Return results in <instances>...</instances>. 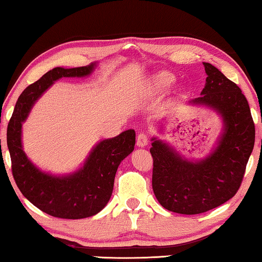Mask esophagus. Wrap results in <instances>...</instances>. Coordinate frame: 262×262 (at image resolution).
<instances>
[{"label":"esophagus","instance_id":"1","mask_svg":"<svg viewBox=\"0 0 262 262\" xmlns=\"http://www.w3.org/2000/svg\"><path fill=\"white\" fill-rule=\"evenodd\" d=\"M148 136L144 134V133H140L139 135L136 137V144L137 147H145L148 144Z\"/></svg>","mask_w":262,"mask_h":262}]
</instances>
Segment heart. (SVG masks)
<instances>
[{"instance_id":"1","label":"heart","mask_w":262,"mask_h":262,"mask_svg":"<svg viewBox=\"0 0 262 262\" xmlns=\"http://www.w3.org/2000/svg\"><path fill=\"white\" fill-rule=\"evenodd\" d=\"M174 81L176 78L173 75L168 73H161L155 77V84H156L158 88H170L172 84L174 83Z\"/></svg>"}]
</instances>
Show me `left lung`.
<instances>
[{
  "instance_id": "8db88e82",
  "label": "left lung",
  "mask_w": 262,
  "mask_h": 262,
  "mask_svg": "<svg viewBox=\"0 0 262 262\" xmlns=\"http://www.w3.org/2000/svg\"><path fill=\"white\" fill-rule=\"evenodd\" d=\"M207 74L201 96L189 101L215 110L223 120L217 147L201 161L183 158L165 142L154 137L152 189L165 209L196 215L223 205L241 187L255 141L247 99L236 83L203 62Z\"/></svg>"
}]
</instances>
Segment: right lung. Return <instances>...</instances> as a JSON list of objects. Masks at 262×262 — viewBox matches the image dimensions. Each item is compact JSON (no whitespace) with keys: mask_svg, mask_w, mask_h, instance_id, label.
Listing matches in <instances>:
<instances>
[{"mask_svg":"<svg viewBox=\"0 0 262 262\" xmlns=\"http://www.w3.org/2000/svg\"><path fill=\"white\" fill-rule=\"evenodd\" d=\"M96 66L94 62L85 67H56L47 72L21 92L8 125L7 144L16 185L33 206L59 219H85L98 214L107 205L118 166L134 150L135 130L128 129L100 141L81 168L57 177L39 170L26 156L21 144V126L35 101L53 83L62 77L88 76Z\"/></svg>","mask_w":262,"mask_h":262,"instance_id":"obj_1","label":"right lung"}]
</instances>
